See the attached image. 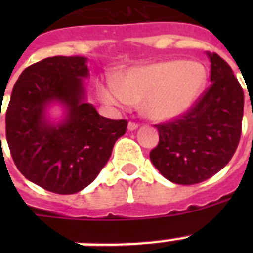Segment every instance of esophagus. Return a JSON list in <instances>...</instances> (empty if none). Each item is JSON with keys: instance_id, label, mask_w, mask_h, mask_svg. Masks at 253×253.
<instances>
[{"instance_id": "34e87169", "label": "esophagus", "mask_w": 253, "mask_h": 253, "mask_svg": "<svg viewBox=\"0 0 253 253\" xmlns=\"http://www.w3.org/2000/svg\"><path fill=\"white\" fill-rule=\"evenodd\" d=\"M138 123H135V122H128V126H127V128L130 131H135L136 128H138Z\"/></svg>"}]
</instances>
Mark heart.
Wrapping results in <instances>:
<instances>
[{"label":"heart","mask_w":253,"mask_h":253,"mask_svg":"<svg viewBox=\"0 0 253 253\" xmlns=\"http://www.w3.org/2000/svg\"><path fill=\"white\" fill-rule=\"evenodd\" d=\"M208 83V71L196 60H164L127 71L122 80L111 76L98 84V94L113 107L126 109L142 101L150 118L168 121L194 106Z\"/></svg>","instance_id":"heart-1"}]
</instances>
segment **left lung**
<instances>
[{"label":"left lung","mask_w":253,"mask_h":253,"mask_svg":"<svg viewBox=\"0 0 253 253\" xmlns=\"http://www.w3.org/2000/svg\"><path fill=\"white\" fill-rule=\"evenodd\" d=\"M211 85L182 117L156 125L152 164L167 180L193 185L212 177L235 154L242 134L244 93L231 67L208 52Z\"/></svg>","instance_id":"obj_1"}]
</instances>
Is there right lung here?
I'll return each instance as SVG.
<instances>
[{"label":"right lung","mask_w":253,"mask_h":253,"mask_svg":"<svg viewBox=\"0 0 253 253\" xmlns=\"http://www.w3.org/2000/svg\"><path fill=\"white\" fill-rule=\"evenodd\" d=\"M87 76L86 57H47L27 67L11 91L5 114L10 154L27 180L48 192L86 188L126 132V119L105 118L85 101ZM55 103L66 107L57 124L46 115Z\"/></svg>","instance_id":"1"}]
</instances>
